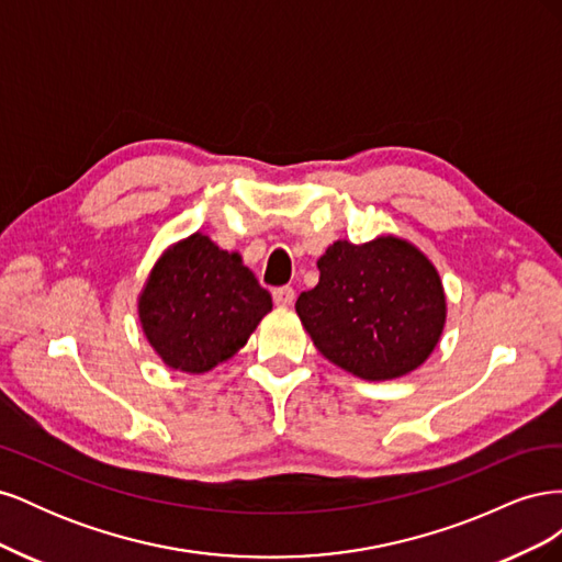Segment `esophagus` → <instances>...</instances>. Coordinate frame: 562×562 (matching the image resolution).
I'll list each match as a JSON object with an SVG mask.
<instances>
[{
	"label": "esophagus",
	"mask_w": 562,
	"mask_h": 562,
	"mask_svg": "<svg viewBox=\"0 0 562 562\" xmlns=\"http://www.w3.org/2000/svg\"><path fill=\"white\" fill-rule=\"evenodd\" d=\"M274 302L279 304V307H291V304L295 302V291L291 285H281V288H274Z\"/></svg>",
	"instance_id": "34e87169"
}]
</instances>
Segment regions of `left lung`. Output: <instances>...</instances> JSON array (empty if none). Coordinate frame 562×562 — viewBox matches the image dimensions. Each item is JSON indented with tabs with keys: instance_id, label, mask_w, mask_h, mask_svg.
<instances>
[{
	"instance_id": "obj_1",
	"label": "left lung",
	"mask_w": 562,
	"mask_h": 562,
	"mask_svg": "<svg viewBox=\"0 0 562 562\" xmlns=\"http://www.w3.org/2000/svg\"><path fill=\"white\" fill-rule=\"evenodd\" d=\"M318 271V285L297 297L295 312L328 361L372 382L427 361L446 323V295L415 246L396 236L335 241Z\"/></svg>"
}]
</instances>
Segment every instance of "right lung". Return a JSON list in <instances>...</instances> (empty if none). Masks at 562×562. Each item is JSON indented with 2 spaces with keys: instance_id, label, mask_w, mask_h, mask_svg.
Segmentation results:
<instances>
[{
  "instance_id": "1",
  "label": "right lung",
  "mask_w": 562,
  "mask_h": 562,
  "mask_svg": "<svg viewBox=\"0 0 562 562\" xmlns=\"http://www.w3.org/2000/svg\"><path fill=\"white\" fill-rule=\"evenodd\" d=\"M271 310L269 291L236 252L194 234L151 269L140 323L168 368L206 372L239 351Z\"/></svg>"
}]
</instances>
